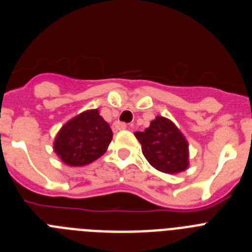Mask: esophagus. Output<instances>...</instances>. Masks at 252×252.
<instances>
[{
	"instance_id": "1",
	"label": "esophagus",
	"mask_w": 252,
	"mask_h": 252,
	"mask_svg": "<svg viewBox=\"0 0 252 252\" xmlns=\"http://www.w3.org/2000/svg\"><path fill=\"white\" fill-rule=\"evenodd\" d=\"M126 127H127V125L124 124V122H115V125H113V131L125 130Z\"/></svg>"
}]
</instances>
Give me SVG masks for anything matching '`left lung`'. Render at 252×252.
<instances>
[{"label":"left lung","instance_id":"left-lung-1","mask_svg":"<svg viewBox=\"0 0 252 252\" xmlns=\"http://www.w3.org/2000/svg\"><path fill=\"white\" fill-rule=\"evenodd\" d=\"M135 136L151 166L166 174H178L189 166V145L182 131L171 120L157 116L144 132Z\"/></svg>","mask_w":252,"mask_h":252}]
</instances>
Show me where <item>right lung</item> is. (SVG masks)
I'll return each mask as SVG.
<instances>
[{
  "instance_id": "obj_1",
  "label": "right lung",
  "mask_w": 252,
  "mask_h": 252,
  "mask_svg": "<svg viewBox=\"0 0 252 252\" xmlns=\"http://www.w3.org/2000/svg\"><path fill=\"white\" fill-rule=\"evenodd\" d=\"M112 140V130L98 110H87L58 131L54 151L64 164L84 166L101 158Z\"/></svg>"
}]
</instances>
